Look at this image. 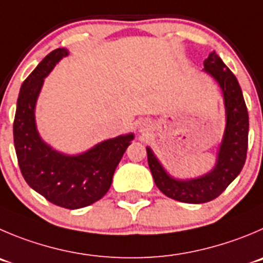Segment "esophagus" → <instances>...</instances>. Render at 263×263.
Returning <instances> with one entry per match:
<instances>
[{
  "instance_id": "1",
  "label": "esophagus",
  "mask_w": 263,
  "mask_h": 263,
  "mask_svg": "<svg viewBox=\"0 0 263 263\" xmlns=\"http://www.w3.org/2000/svg\"><path fill=\"white\" fill-rule=\"evenodd\" d=\"M147 130H148V122L147 121L139 122V132H141V133H146Z\"/></svg>"
}]
</instances>
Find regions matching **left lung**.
<instances>
[{"mask_svg":"<svg viewBox=\"0 0 263 263\" xmlns=\"http://www.w3.org/2000/svg\"><path fill=\"white\" fill-rule=\"evenodd\" d=\"M204 71L218 82L226 111V127L213 169L197 178L177 179L165 171L154 151L146 147L149 171L160 191L189 204H202L218 197L240 174L248 149L249 117L237 79L216 51L204 61Z\"/></svg>","mask_w":263,"mask_h":263,"instance_id":"left-lung-1","label":"left lung"}]
</instances>
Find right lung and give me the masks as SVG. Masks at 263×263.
Here are the masks:
<instances>
[{"instance_id": "add662e5", "label": "right lung", "mask_w": 263, "mask_h": 263, "mask_svg": "<svg viewBox=\"0 0 263 263\" xmlns=\"http://www.w3.org/2000/svg\"><path fill=\"white\" fill-rule=\"evenodd\" d=\"M68 54L64 47L55 49L22 84L14 119V146L21 172L31 189L62 208L80 209L107 194L134 134L107 139L79 155L62 154L44 142L34 117L37 98L45 77Z\"/></svg>"}]
</instances>
